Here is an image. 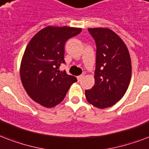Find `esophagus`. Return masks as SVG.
Returning <instances> with one entry per match:
<instances>
[{
	"label": "esophagus",
	"instance_id": "esophagus-1",
	"mask_svg": "<svg viewBox=\"0 0 149 149\" xmlns=\"http://www.w3.org/2000/svg\"><path fill=\"white\" fill-rule=\"evenodd\" d=\"M83 78H84V74H81V75H79V76H78V77H77V78H78V81H81Z\"/></svg>",
	"mask_w": 149,
	"mask_h": 149
}]
</instances>
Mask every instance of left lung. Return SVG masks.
I'll list each match as a JSON object with an SVG mask.
<instances>
[{
    "instance_id": "1",
    "label": "left lung",
    "mask_w": 149,
    "mask_h": 149,
    "mask_svg": "<svg viewBox=\"0 0 149 149\" xmlns=\"http://www.w3.org/2000/svg\"><path fill=\"white\" fill-rule=\"evenodd\" d=\"M96 44L95 85L85 90V97L94 107H112L124 95L131 77L128 49L118 35L109 29H88Z\"/></svg>"
}]
</instances>
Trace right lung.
<instances>
[{
  "label": "right lung",
  "instance_id": "obj_1",
  "mask_svg": "<svg viewBox=\"0 0 149 149\" xmlns=\"http://www.w3.org/2000/svg\"><path fill=\"white\" fill-rule=\"evenodd\" d=\"M81 32L78 28L48 26L29 42L21 63V80L28 95L39 104L48 108L55 107L77 81L74 76L58 69L65 63V42Z\"/></svg>",
  "mask_w": 149,
  "mask_h": 149
}]
</instances>
